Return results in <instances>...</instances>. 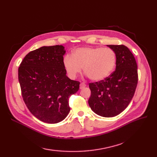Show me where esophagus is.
<instances>
[{
	"label": "esophagus",
	"instance_id": "obj_1",
	"mask_svg": "<svg viewBox=\"0 0 157 157\" xmlns=\"http://www.w3.org/2000/svg\"><path fill=\"white\" fill-rule=\"evenodd\" d=\"M86 86V84H85L84 82H81V83H80V89H82L83 88H84Z\"/></svg>",
	"mask_w": 157,
	"mask_h": 157
}]
</instances>
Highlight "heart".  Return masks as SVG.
<instances>
[{
  "label": "heart",
  "mask_w": 157,
  "mask_h": 157,
  "mask_svg": "<svg viewBox=\"0 0 157 157\" xmlns=\"http://www.w3.org/2000/svg\"><path fill=\"white\" fill-rule=\"evenodd\" d=\"M63 66L69 77L74 79L84 73L94 81H101L107 78L115 69L117 54L113 49L103 47H84L73 51L72 56L67 54L63 58Z\"/></svg>",
  "instance_id": "obj_1"
}]
</instances>
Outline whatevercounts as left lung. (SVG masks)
Masks as SVG:
<instances>
[{
  "instance_id": "1",
  "label": "left lung",
  "mask_w": 157,
  "mask_h": 157,
  "mask_svg": "<svg viewBox=\"0 0 157 157\" xmlns=\"http://www.w3.org/2000/svg\"><path fill=\"white\" fill-rule=\"evenodd\" d=\"M107 46L117 54L116 69L105 79L89 84L91 96L88 104L98 115L113 117L129 105L137 87L138 74L134 56L126 46Z\"/></svg>"
}]
</instances>
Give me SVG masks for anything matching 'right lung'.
I'll list each match as a JSON object with an SVG mask.
<instances>
[{
  "instance_id": "obj_1",
  "label": "right lung",
  "mask_w": 157,
  "mask_h": 157,
  "mask_svg": "<svg viewBox=\"0 0 157 157\" xmlns=\"http://www.w3.org/2000/svg\"><path fill=\"white\" fill-rule=\"evenodd\" d=\"M64 47L42 46L28 53L18 68L23 99L38 119L49 124L62 121L70 111L69 98L80 82L66 76Z\"/></svg>"
}]
</instances>
